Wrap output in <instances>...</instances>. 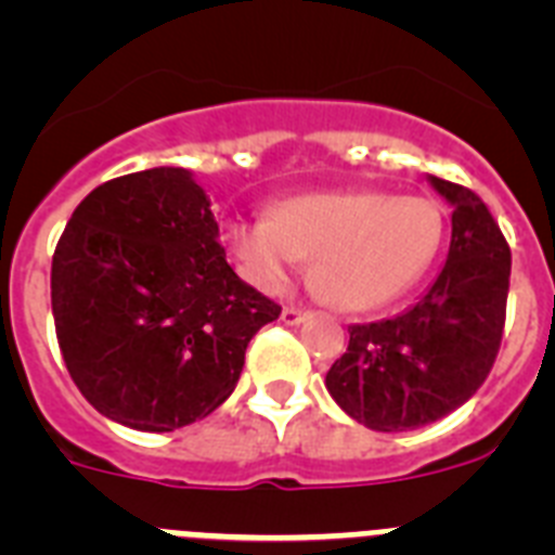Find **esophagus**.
<instances>
[{"label": "esophagus", "mask_w": 555, "mask_h": 555, "mask_svg": "<svg viewBox=\"0 0 555 555\" xmlns=\"http://www.w3.org/2000/svg\"><path fill=\"white\" fill-rule=\"evenodd\" d=\"M281 317H283V322H286V325H300V322L308 320V311H306V308L286 306V308H283Z\"/></svg>", "instance_id": "1"}]
</instances>
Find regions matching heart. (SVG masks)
<instances>
[{
  "mask_svg": "<svg viewBox=\"0 0 555 555\" xmlns=\"http://www.w3.org/2000/svg\"><path fill=\"white\" fill-rule=\"evenodd\" d=\"M444 219L425 197L386 191H317L283 199L258 222L228 228L255 286L281 288L313 258V286L331 306L372 311L403 297L439 253Z\"/></svg>",
  "mask_w": 555,
  "mask_h": 555,
  "instance_id": "b5f03b06",
  "label": "heart"
}]
</instances>
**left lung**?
Returning a JSON list of instances; mask_svg holds the SVG:
<instances>
[{"label": "left lung", "mask_w": 555, "mask_h": 555, "mask_svg": "<svg viewBox=\"0 0 555 555\" xmlns=\"http://www.w3.org/2000/svg\"><path fill=\"white\" fill-rule=\"evenodd\" d=\"M430 183L453 205L448 263L414 308L347 327V352L325 375L333 400L384 434L423 428L467 403L492 372L506 325V235L475 191Z\"/></svg>", "instance_id": "1"}]
</instances>
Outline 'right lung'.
<instances>
[{
	"label": "right lung",
	"mask_w": 555,
	"mask_h": 555,
	"mask_svg": "<svg viewBox=\"0 0 555 555\" xmlns=\"http://www.w3.org/2000/svg\"><path fill=\"white\" fill-rule=\"evenodd\" d=\"M52 317L88 403L135 430H178L233 395L249 338L281 306L230 269L189 169L96 185L52 255Z\"/></svg>",
	"instance_id": "right-lung-1"
}]
</instances>
